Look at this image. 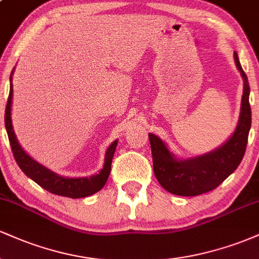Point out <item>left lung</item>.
I'll list each match as a JSON object with an SVG mask.
<instances>
[{
	"mask_svg": "<svg viewBox=\"0 0 259 259\" xmlns=\"http://www.w3.org/2000/svg\"><path fill=\"white\" fill-rule=\"evenodd\" d=\"M234 58L243 79V95L239 123L225 144L212 152L195 158L178 159L158 136L148 134L154 175L163 189L170 194L197 196L212 191L234 173L241 163L251 129V106L247 75L243 72L236 52Z\"/></svg>",
	"mask_w": 259,
	"mask_h": 259,
	"instance_id": "obj_1",
	"label": "left lung"
}]
</instances>
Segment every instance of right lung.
Listing matches in <instances>:
<instances>
[{
  "label": "right lung",
  "instance_id": "add662e5",
  "mask_svg": "<svg viewBox=\"0 0 259 259\" xmlns=\"http://www.w3.org/2000/svg\"><path fill=\"white\" fill-rule=\"evenodd\" d=\"M13 74V72H12ZM11 89L10 96H8L7 106H6L5 113V125L7 130L8 139L13 152L14 159L22 169L23 173L26 177L30 178L35 183L38 184L42 189L47 190L49 192L55 195L64 196V197L70 198H81L88 197L95 192L100 191L105 186L107 179H108L109 173H111V165L113 154L115 152V147L118 145V140L112 142L111 146L107 148L105 165L101 169L100 173L92 175L90 178H64L61 175L53 173V171L47 169L36 160L32 159L28 153L23 150L22 146L18 142L16 134H14L13 125H12L11 109H12V96H13V85H12V75H11Z\"/></svg>",
  "mask_w": 259,
  "mask_h": 259
}]
</instances>
